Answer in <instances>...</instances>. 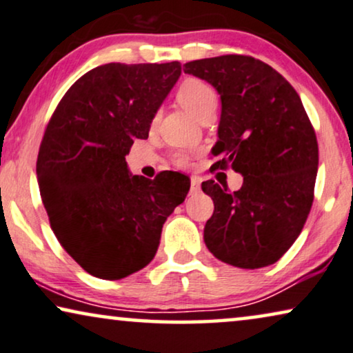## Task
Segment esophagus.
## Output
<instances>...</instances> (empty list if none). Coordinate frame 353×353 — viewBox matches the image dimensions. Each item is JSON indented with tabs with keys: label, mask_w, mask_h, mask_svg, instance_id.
<instances>
[{
	"label": "esophagus",
	"mask_w": 353,
	"mask_h": 353,
	"mask_svg": "<svg viewBox=\"0 0 353 353\" xmlns=\"http://www.w3.org/2000/svg\"><path fill=\"white\" fill-rule=\"evenodd\" d=\"M198 190H200V179H198L196 176H192L190 177V192L196 193Z\"/></svg>",
	"instance_id": "1"
}]
</instances>
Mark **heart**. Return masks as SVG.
<instances>
[{
	"label": "heart",
	"mask_w": 353,
	"mask_h": 353,
	"mask_svg": "<svg viewBox=\"0 0 353 353\" xmlns=\"http://www.w3.org/2000/svg\"><path fill=\"white\" fill-rule=\"evenodd\" d=\"M177 101L188 113L196 117L205 108L217 105V92L203 79L187 78L177 89ZM174 160L179 166H188L192 155L188 152H177Z\"/></svg>",
	"instance_id": "b5f03b06"
}]
</instances>
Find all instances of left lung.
<instances>
[{"instance_id":"left-lung-1","label":"left lung","mask_w":353,"mask_h":353,"mask_svg":"<svg viewBox=\"0 0 353 353\" xmlns=\"http://www.w3.org/2000/svg\"><path fill=\"white\" fill-rule=\"evenodd\" d=\"M183 72L205 79L221 96L214 168L243 176L230 193L214 181L201 183L214 201L205 225L212 256L240 269H261L280 259L301 235L309 216L319 143L294 88L267 63L248 56L193 61Z\"/></svg>"}]
</instances>
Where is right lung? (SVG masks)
I'll use <instances>...</instances> for the list:
<instances>
[{
	"label": "right lung",
	"instance_id": "obj_1",
	"mask_svg": "<svg viewBox=\"0 0 353 353\" xmlns=\"http://www.w3.org/2000/svg\"><path fill=\"white\" fill-rule=\"evenodd\" d=\"M181 77V63H105L75 81L54 112L37 161L49 222L88 274L121 280L152 262L161 228L185 200L174 171L132 176L126 155Z\"/></svg>",
	"mask_w": 353,
	"mask_h": 353
}]
</instances>
